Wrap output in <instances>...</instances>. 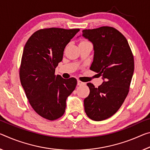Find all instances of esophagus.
Masks as SVG:
<instances>
[{
    "label": "esophagus",
    "mask_w": 150,
    "mask_h": 150,
    "mask_svg": "<svg viewBox=\"0 0 150 150\" xmlns=\"http://www.w3.org/2000/svg\"><path fill=\"white\" fill-rule=\"evenodd\" d=\"M85 85V83L81 81H79V80L77 81V85L80 86V85Z\"/></svg>",
    "instance_id": "esophagus-1"
}]
</instances>
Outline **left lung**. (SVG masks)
<instances>
[{
    "mask_svg": "<svg viewBox=\"0 0 150 150\" xmlns=\"http://www.w3.org/2000/svg\"><path fill=\"white\" fill-rule=\"evenodd\" d=\"M82 32L93 45L90 69L103 80L98 88L87 83L90 93L84 99L85 111L92 120L102 121L117 112L126 98L134 71V56L127 39L115 28L101 27Z\"/></svg>",
    "mask_w": 150,
    "mask_h": 150,
    "instance_id": "left-lung-1",
    "label": "left lung"
}]
</instances>
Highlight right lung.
<instances>
[{"instance_id":"obj_1","label":"right lung","mask_w":150,"mask_h":150,"mask_svg":"<svg viewBox=\"0 0 150 150\" xmlns=\"http://www.w3.org/2000/svg\"><path fill=\"white\" fill-rule=\"evenodd\" d=\"M79 30H39L24 47L19 73L21 85L33 109L47 120H54L63 115L66 99L75 89L76 79H65L54 72L67 45Z\"/></svg>"}]
</instances>
